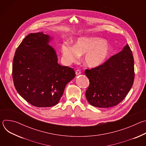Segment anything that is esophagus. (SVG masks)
Returning <instances> with one entry per match:
<instances>
[{"label": "esophagus", "mask_w": 146, "mask_h": 146, "mask_svg": "<svg viewBox=\"0 0 146 146\" xmlns=\"http://www.w3.org/2000/svg\"><path fill=\"white\" fill-rule=\"evenodd\" d=\"M81 74V71L80 70H77L76 71V76H78L79 74Z\"/></svg>", "instance_id": "esophagus-1"}]
</instances>
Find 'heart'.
<instances>
[{
	"instance_id": "heart-1",
	"label": "heart",
	"mask_w": 146,
	"mask_h": 146,
	"mask_svg": "<svg viewBox=\"0 0 146 146\" xmlns=\"http://www.w3.org/2000/svg\"><path fill=\"white\" fill-rule=\"evenodd\" d=\"M111 52V46L98 37H80L74 46L63 43L61 46L62 59L66 64L76 61L79 55H85L83 62L88 68H96L105 62Z\"/></svg>"
}]
</instances>
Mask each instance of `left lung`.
<instances>
[{"instance_id":"left-lung-1","label":"left lung","mask_w":146,"mask_h":146,"mask_svg":"<svg viewBox=\"0 0 146 146\" xmlns=\"http://www.w3.org/2000/svg\"><path fill=\"white\" fill-rule=\"evenodd\" d=\"M85 74L90 81L86 96L91 105L101 108L117 105L134 81V59L129 45L100 66L86 69Z\"/></svg>"}]
</instances>
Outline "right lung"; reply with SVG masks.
Returning <instances> with one entry per match:
<instances>
[{
	"instance_id": "right-lung-1",
	"label": "right lung",
	"mask_w": 146,
	"mask_h": 146,
	"mask_svg": "<svg viewBox=\"0 0 146 146\" xmlns=\"http://www.w3.org/2000/svg\"><path fill=\"white\" fill-rule=\"evenodd\" d=\"M50 36L30 33L17 48L13 62V79L19 94L32 105L51 107L59 102L74 70L58 64Z\"/></svg>"
}]
</instances>
